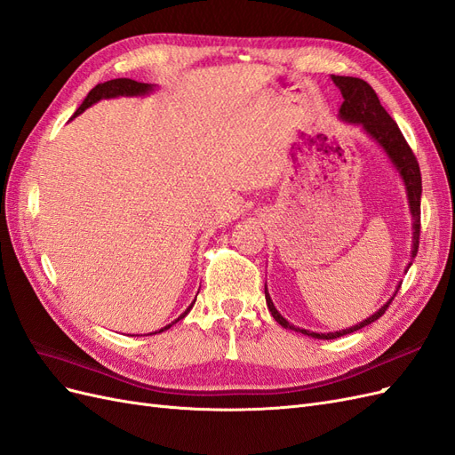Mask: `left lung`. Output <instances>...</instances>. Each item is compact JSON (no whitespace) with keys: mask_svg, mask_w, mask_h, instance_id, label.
<instances>
[{"mask_svg":"<svg viewBox=\"0 0 455 455\" xmlns=\"http://www.w3.org/2000/svg\"><path fill=\"white\" fill-rule=\"evenodd\" d=\"M332 81L338 85V89L341 91L343 96V104L339 108L338 117L343 123H349V125H359L371 140H374L381 149L383 154L387 156L389 163L395 167V171L401 176V180L404 184L406 189V197H408V209H410V216H411V251H410V258L414 259L418 254V244H419V203H421V174H419V164L416 156L411 154V149L408 146V142L404 140V136L398 129L396 123L393 121V117L385 112V108L379 104V99L376 91L371 89L366 81L359 79V77H346V76H332ZM411 266V261H408V266L404 271H408ZM401 288V283H398L396 291ZM395 294L389 298V301L376 311L371 313L370 316H366L364 321L356 323L355 326L343 328V330H336V332H311V330L299 328L288 323L284 316L275 307L273 299L267 292V284H266V301H267V309L271 311L273 319L277 321L283 328L286 330H294L298 334H304L315 339H336L346 334L356 332L368 324H371L374 321H378L379 316L385 313V309L389 307V304L393 301Z\"/></svg>","mask_w":455,"mask_h":455,"instance_id":"obj_1","label":"left lung"}]
</instances>
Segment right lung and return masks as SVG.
Returning a JSON list of instances; mask_svg holds the SVG:
<instances>
[{
	"mask_svg": "<svg viewBox=\"0 0 455 455\" xmlns=\"http://www.w3.org/2000/svg\"><path fill=\"white\" fill-rule=\"evenodd\" d=\"M154 91H156V85H151V84H140V81L127 79V77H119V79L106 81V84H99V85H96L94 89H91V92L85 96V100L81 102V106L76 109L74 117H76V116H79V114H84L87 108H91L92 104L100 102V100L119 99V96H146V94L154 92ZM197 294H199V292H197ZM196 299H197V296H196ZM196 299L191 301V306H189V307H188L180 316H178V319H176L174 323H178L180 319H184V316L189 313V309L194 307ZM174 323H171V324H167L164 328L157 330V332H164V330H169ZM157 332H151V334H157ZM151 334H149V336H151Z\"/></svg>",
	"mask_w": 455,
	"mask_h": 455,
	"instance_id": "right-lung-1",
	"label": "right lung"
}]
</instances>
